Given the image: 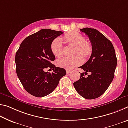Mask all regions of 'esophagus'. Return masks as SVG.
<instances>
[{
    "instance_id": "1",
    "label": "esophagus",
    "mask_w": 128,
    "mask_h": 128,
    "mask_svg": "<svg viewBox=\"0 0 128 128\" xmlns=\"http://www.w3.org/2000/svg\"><path fill=\"white\" fill-rule=\"evenodd\" d=\"M70 72H71V70H66V72L67 74H69V73H70Z\"/></svg>"
}]
</instances>
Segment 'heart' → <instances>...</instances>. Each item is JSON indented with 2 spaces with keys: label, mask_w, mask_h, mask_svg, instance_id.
Here are the masks:
<instances>
[{
  "label": "heart",
  "mask_w": 128,
  "mask_h": 128,
  "mask_svg": "<svg viewBox=\"0 0 128 128\" xmlns=\"http://www.w3.org/2000/svg\"><path fill=\"white\" fill-rule=\"evenodd\" d=\"M64 40L68 44L76 46L73 57H64L58 60V66L66 69H71L82 63V56L88 58L92 55V47L90 43L86 42V39L81 34L77 32L67 33L64 35ZM51 49L56 57H61L63 55V44L61 38H56L51 43Z\"/></svg>",
  "instance_id": "1"
}]
</instances>
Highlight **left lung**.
Instances as JSON below:
<instances>
[{"label":"left lung","mask_w":128,"mask_h":128,"mask_svg":"<svg viewBox=\"0 0 128 128\" xmlns=\"http://www.w3.org/2000/svg\"><path fill=\"white\" fill-rule=\"evenodd\" d=\"M88 36L92 52L88 61L80 67L85 73L73 85L77 92L87 99L98 98L104 93L114 78L117 58L111 41L96 29L85 28L80 29ZM89 72L87 77L85 75Z\"/></svg>","instance_id":"8db88e82"}]
</instances>
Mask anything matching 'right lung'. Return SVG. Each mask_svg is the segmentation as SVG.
<instances>
[{
  "instance_id": "1",
  "label": "right lung",
  "mask_w": 128,
  "mask_h": 128,
  "mask_svg": "<svg viewBox=\"0 0 128 128\" xmlns=\"http://www.w3.org/2000/svg\"><path fill=\"white\" fill-rule=\"evenodd\" d=\"M62 33L61 31L41 29L26 38L16 52L17 76L25 90L34 96L43 97L50 94L66 74L64 69L52 64L55 56L51 51V43ZM46 68H52L54 72H46Z\"/></svg>"
}]
</instances>
